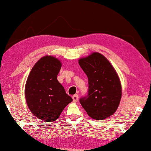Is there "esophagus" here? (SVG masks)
I'll list each match as a JSON object with an SVG mask.
<instances>
[{"mask_svg":"<svg viewBox=\"0 0 151 151\" xmlns=\"http://www.w3.org/2000/svg\"><path fill=\"white\" fill-rule=\"evenodd\" d=\"M72 99H73V100L74 102H78V96L77 94L74 95V96H72Z\"/></svg>","mask_w":151,"mask_h":151,"instance_id":"obj_1","label":"esophagus"}]
</instances>
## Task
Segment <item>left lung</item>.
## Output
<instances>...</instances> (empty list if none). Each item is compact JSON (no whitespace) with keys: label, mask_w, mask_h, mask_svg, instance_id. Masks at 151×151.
<instances>
[{"label":"left lung","mask_w":151,"mask_h":151,"mask_svg":"<svg viewBox=\"0 0 151 151\" xmlns=\"http://www.w3.org/2000/svg\"><path fill=\"white\" fill-rule=\"evenodd\" d=\"M78 63L88 81V96L80 99V104L91 118H108L116 111L122 98V84L116 71L98 52L81 58Z\"/></svg>","instance_id":"obj_1"}]
</instances>
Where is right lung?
Returning a JSON list of instances; mask_svg holds the SVG:
<instances>
[{
    "mask_svg": "<svg viewBox=\"0 0 151 151\" xmlns=\"http://www.w3.org/2000/svg\"><path fill=\"white\" fill-rule=\"evenodd\" d=\"M60 60L52 55L39 59L29 74L24 88L27 104L35 116L47 122L58 118L73 100L57 80Z\"/></svg>",
    "mask_w": 151,
    "mask_h": 151,
    "instance_id": "right-lung-1",
    "label": "right lung"
}]
</instances>
